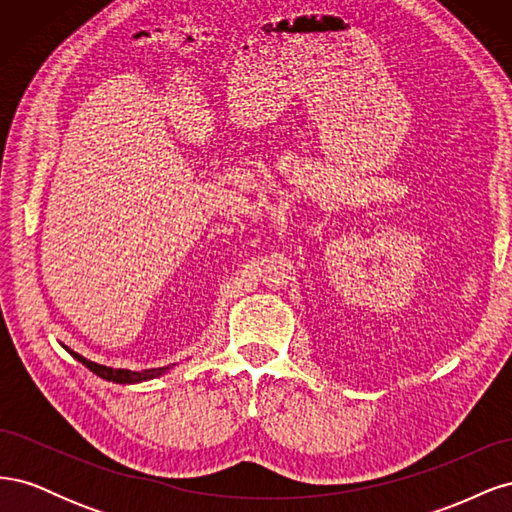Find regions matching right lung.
<instances>
[{
    "label": "right lung",
    "mask_w": 512,
    "mask_h": 512,
    "mask_svg": "<svg viewBox=\"0 0 512 512\" xmlns=\"http://www.w3.org/2000/svg\"><path fill=\"white\" fill-rule=\"evenodd\" d=\"M76 361L83 363L87 369L94 371L96 376L104 378V380H111V382H119V384H134V382H143V380H151V378H158L162 376L164 371H168V367H156V369H143V371H130V369H113V367H106V365H98L94 361H87L85 356L70 352Z\"/></svg>",
    "instance_id": "add662e5"
}]
</instances>
